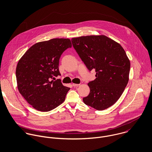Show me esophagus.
Returning a JSON list of instances; mask_svg holds the SVG:
<instances>
[{
	"label": "esophagus",
	"mask_w": 152,
	"mask_h": 152,
	"mask_svg": "<svg viewBox=\"0 0 152 152\" xmlns=\"http://www.w3.org/2000/svg\"><path fill=\"white\" fill-rule=\"evenodd\" d=\"M80 84H72V86L74 87H78Z\"/></svg>",
	"instance_id": "1"
}]
</instances>
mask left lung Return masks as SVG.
Returning <instances> with one entry per match:
<instances>
[{
    "label": "left lung",
    "instance_id": "obj_1",
    "mask_svg": "<svg viewBox=\"0 0 152 152\" xmlns=\"http://www.w3.org/2000/svg\"><path fill=\"white\" fill-rule=\"evenodd\" d=\"M72 45L87 68L95 69L96 78L88 86L89 94L85 104L102 110L113 105L126 87L130 61L123 47L104 35L81 36L71 39Z\"/></svg>",
    "mask_w": 152,
    "mask_h": 152
}]
</instances>
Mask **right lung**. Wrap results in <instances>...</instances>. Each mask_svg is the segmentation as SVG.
I'll list each match as a JSON object with an SVG mask.
<instances>
[{
	"label": "right lung",
	"mask_w": 152,
	"mask_h": 152,
	"mask_svg": "<svg viewBox=\"0 0 152 152\" xmlns=\"http://www.w3.org/2000/svg\"><path fill=\"white\" fill-rule=\"evenodd\" d=\"M71 47L68 39H53L34 44L19 60L16 70L19 91L36 110L48 112L64 101L70 88L52 79L61 75L60 58Z\"/></svg>",
	"instance_id": "add662e5"
}]
</instances>
